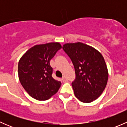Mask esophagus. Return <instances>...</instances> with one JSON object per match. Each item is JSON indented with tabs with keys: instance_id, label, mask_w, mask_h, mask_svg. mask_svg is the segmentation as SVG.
Wrapping results in <instances>:
<instances>
[{
	"instance_id": "34e87169",
	"label": "esophagus",
	"mask_w": 127,
	"mask_h": 127,
	"mask_svg": "<svg viewBox=\"0 0 127 127\" xmlns=\"http://www.w3.org/2000/svg\"><path fill=\"white\" fill-rule=\"evenodd\" d=\"M62 81L63 82H67V78H66V77H65V76L63 77Z\"/></svg>"
}]
</instances>
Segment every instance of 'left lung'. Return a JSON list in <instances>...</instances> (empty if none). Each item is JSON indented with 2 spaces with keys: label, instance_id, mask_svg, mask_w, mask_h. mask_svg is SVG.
<instances>
[{
  "label": "left lung",
  "instance_id": "8db88e82",
  "mask_svg": "<svg viewBox=\"0 0 127 127\" xmlns=\"http://www.w3.org/2000/svg\"><path fill=\"white\" fill-rule=\"evenodd\" d=\"M74 66L75 79L72 83L75 97L83 103L96 100L103 92L108 80V71L103 55L82 42L63 46Z\"/></svg>",
  "mask_w": 127,
  "mask_h": 127
}]
</instances>
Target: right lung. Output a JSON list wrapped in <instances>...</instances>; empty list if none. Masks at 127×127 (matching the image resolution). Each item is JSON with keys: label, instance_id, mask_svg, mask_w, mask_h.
<instances>
[{"label": "right lung", "instance_id": "add662e5", "mask_svg": "<svg viewBox=\"0 0 127 127\" xmlns=\"http://www.w3.org/2000/svg\"><path fill=\"white\" fill-rule=\"evenodd\" d=\"M59 42L34 45L28 50L18 63V77L27 93L34 99L44 101L56 94L61 82L52 77L50 61L61 48Z\"/></svg>", "mask_w": 127, "mask_h": 127}]
</instances>
